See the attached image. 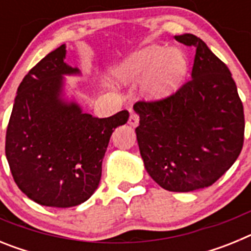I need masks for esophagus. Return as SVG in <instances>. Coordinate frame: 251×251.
<instances>
[{"instance_id": "esophagus-1", "label": "esophagus", "mask_w": 251, "mask_h": 251, "mask_svg": "<svg viewBox=\"0 0 251 251\" xmlns=\"http://www.w3.org/2000/svg\"><path fill=\"white\" fill-rule=\"evenodd\" d=\"M129 126L132 127H137L139 123V115L136 114V113H130V117H129V121H128Z\"/></svg>"}]
</instances>
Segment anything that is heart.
Wrapping results in <instances>:
<instances>
[{
    "label": "heart",
    "mask_w": 251,
    "mask_h": 251,
    "mask_svg": "<svg viewBox=\"0 0 251 251\" xmlns=\"http://www.w3.org/2000/svg\"><path fill=\"white\" fill-rule=\"evenodd\" d=\"M112 73L124 84L146 79L143 85L146 97L162 99L178 89L187 73V60L181 51L151 45L124 57Z\"/></svg>",
    "instance_id": "obj_1"
}]
</instances>
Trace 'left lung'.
<instances>
[{"label": "left lung", "mask_w": 251, "mask_h": 251, "mask_svg": "<svg viewBox=\"0 0 251 251\" xmlns=\"http://www.w3.org/2000/svg\"><path fill=\"white\" fill-rule=\"evenodd\" d=\"M195 46L191 79L159 100H139L136 128L141 156L161 187L190 192L208 187L229 170L244 143V108L229 68L192 34L175 36Z\"/></svg>", "instance_id": "1"}]
</instances>
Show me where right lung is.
Instances as JSON below:
<instances>
[{
  "label": "right lung",
  "mask_w": 251,
  "mask_h": 251,
  "mask_svg": "<svg viewBox=\"0 0 251 251\" xmlns=\"http://www.w3.org/2000/svg\"><path fill=\"white\" fill-rule=\"evenodd\" d=\"M65 55V45L59 46L22 79L4 147L20 190L51 207L80 205L94 194L110 136L129 118L128 110L95 118L64 101V75L79 74Z\"/></svg>",
  "instance_id": "1"
}]
</instances>
